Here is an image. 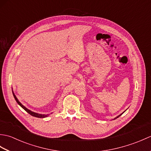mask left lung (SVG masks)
<instances>
[{"label":"left lung","mask_w":151,"mask_h":151,"mask_svg":"<svg viewBox=\"0 0 151 151\" xmlns=\"http://www.w3.org/2000/svg\"><path fill=\"white\" fill-rule=\"evenodd\" d=\"M124 112H123V113H124ZM121 115H122V114H120L119 115H118V116H117V117H115V118H114V119H117V118H118L119 117V116H121Z\"/></svg>","instance_id":"obj_1"}]
</instances>
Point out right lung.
Here are the masks:
<instances>
[{
    "label": "right lung",
    "instance_id": "add662e5",
    "mask_svg": "<svg viewBox=\"0 0 151 151\" xmlns=\"http://www.w3.org/2000/svg\"><path fill=\"white\" fill-rule=\"evenodd\" d=\"M12 93H13V95H14V98H15V99L16 102H17V104H18L19 106H20L21 107H22V108H23L25 111H26L27 112H28V113L30 115H32V116H34V117H38V118H45V117H47L48 116V115H49V114H47V115H45V114H37V113H36V112H34V111H31V110H28V108H27L26 107L22 105V104L21 103V102L19 101V100L17 99V98L16 97V96L15 95L14 91H12Z\"/></svg>",
    "mask_w": 151,
    "mask_h": 151
}]
</instances>
